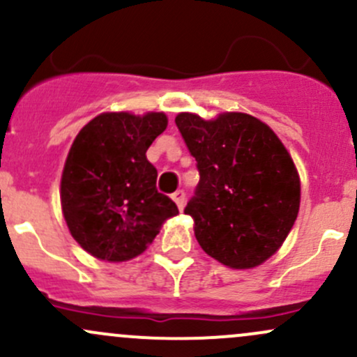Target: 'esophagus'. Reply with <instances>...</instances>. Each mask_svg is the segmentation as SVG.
Instances as JSON below:
<instances>
[{"label":"esophagus","mask_w":357,"mask_h":357,"mask_svg":"<svg viewBox=\"0 0 357 357\" xmlns=\"http://www.w3.org/2000/svg\"><path fill=\"white\" fill-rule=\"evenodd\" d=\"M172 199H174V203L178 205L179 210H183V206H185V202H186V195L183 190H178L172 193Z\"/></svg>","instance_id":"34e87169"}]
</instances>
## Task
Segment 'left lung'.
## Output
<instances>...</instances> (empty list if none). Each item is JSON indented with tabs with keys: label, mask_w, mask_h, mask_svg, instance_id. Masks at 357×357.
Instances as JSON below:
<instances>
[{
	"label": "left lung",
	"mask_w": 357,
	"mask_h": 357,
	"mask_svg": "<svg viewBox=\"0 0 357 357\" xmlns=\"http://www.w3.org/2000/svg\"><path fill=\"white\" fill-rule=\"evenodd\" d=\"M176 125L197 159L199 183L185 213L208 256L234 269L271 257L300 208V178L278 135L248 113L203 120L179 113Z\"/></svg>",
	"instance_id": "8db88e82"
}]
</instances>
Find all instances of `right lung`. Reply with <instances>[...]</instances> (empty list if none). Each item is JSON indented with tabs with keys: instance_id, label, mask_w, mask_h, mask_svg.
I'll return each mask as SVG.
<instances>
[{
	"instance_id": "add662e5",
	"label": "right lung",
	"mask_w": 357,
	"mask_h": 357,
	"mask_svg": "<svg viewBox=\"0 0 357 357\" xmlns=\"http://www.w3.org/2000/svg\"><path fill=\"white\" fill-rule=\"evenodd\" d=\"M166 127L164 113H101L74 139L61 179L62 213L70 236L98 259H134L178 215L146 158Z\"/></svg>"
}]
</instances>
